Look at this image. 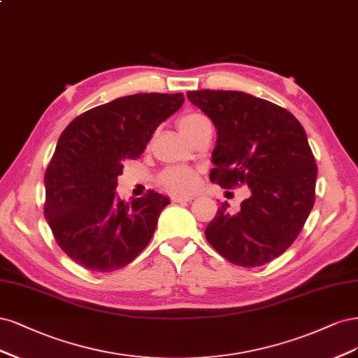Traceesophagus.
<instances>
[{
    "label": "esophagus",
    "instance_id": "1",
    "mask_svg": "<svg viewBox=\"0 0 358 358\" xmlns=\"http://www.w3.org/2000/svg\"><path fill=\"white\" fill-rule=\"evenodd\" d=\"M193 198L192 196H186V194H172L171 196V201L174 203H178V202H190Z\"/></svg>",
    "mask_w": 358,
    "mask_h": 358
}]
</instances>
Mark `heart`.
<instances>
[{
    "label": "heart",
    "mask_w": 358,
    "mask_h": 358,
    "mask_svg": "<svg viewBox=\"0 0 358 358\" xmlns=\"http://www.w3.org/2000/svg\"><path fill=\"white\" fill-rule=\"evenodd\" d=\"M205 123H208V119L202 116L201 113H196V111H187L181 114L177 122L180 131L187 138H190ZM159 182L160 186L168 192L187 193L196 187V184H198V176H196L194 171L189 168L174 166V168H168L166 171L162 172V174H160Z\"/></svg>",
    "instance_id": "heart-1"
}]
</instances>
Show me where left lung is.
Instances as JSON below:
<instances>
[{
  "label": "left lung",
  "instance_id": "8db88e82",
  "mask_svg": "<svg viewBox=\"0 0 358 358\" xmlns=\"http://www.w3.org/2000/svg\"><path fill=\"white\" fill-rule=\"evenodd\" d=\"M187 98L217 129L210 180L251 192L236 213L223 202L205 236L238 266L269 263L293 244L315 202L317 165L303 126L290 111L245 92L205 89Z\"/></svg>",
  "mask_w": 358,
  "mask_h": 358
}]
</instances>
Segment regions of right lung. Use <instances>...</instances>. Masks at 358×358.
Listing matches in <instances>:
<instances>
[{
  "label": "right lung",
  "mask_w": 358,
  "mask_h": 358,
  "mask_svg": "<svg viewBox=\"0 0 358 358\" xmlns=\"http://www.w3.org/2000/svg\"><path fill=\"white\" fill-rule=\"evenodd\" d=\"M182 102V94L117 98L80 114L61 134L44 174V217L57 245L80 266L117 271L148 245L169 199L148 190L123 202L117 176Z\"/></svg>",
  "instance_id": "obj_1"
}]
</instances>
